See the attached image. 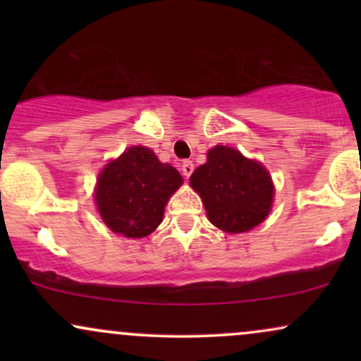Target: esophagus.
<instances>
[{"label":"esophagus","instance_id":"34e87169","mask_svg":"<svg viewBox=\"0 0 361 361\" xmlns=\"http://www.w3.org/2000/svg\"><path fill=\"white\" fill-rule=\"evenodd\" d=\"M181 171H183L185 178L192 176V173H193V163H192V161H183V164H181Z\"/></svg>","mask_w":361,"mask_h":361}]
</instances>
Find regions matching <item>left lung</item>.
I'll list each match as a JSON object with an SVG mask.
<instances>
[{
  "label": "left lung",
  "instance_id": "8db88e82",
  "mask_svg": "<svg viewBox=\"0 0 361 361\" xmlns=\"http://www.w3.org/2000/svg\"><path fill=\"white\" fill-rule=\"evenodd\" d=\"M190 185L204 200L209 221L231 234L251 231L267 219L273 204V183L259 163L241 152L215 146L198 166Z\"/></svg>",
  "mask_w": 361,
  "mask_h": 361
}]
</instances>
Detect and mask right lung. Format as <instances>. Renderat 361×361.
<instances>
[{
  "mask_svg": "<svg viewBox=\"0 0 361 361\" xmlns=\"http://www.w3.org/2000/svg\"><path fill=\"white\" fill-rule=\"evenodd\" d=\"M181 183L180 173L161 163L151 149L134 146L103 168L94 198L114 233L144 238L163 221L168 198Z\"/></svg>",
  "mask_w": 361,
  "mask_h": 361,
  "instance_id": "1",
  "label": "right lung"
}]
</instances>
